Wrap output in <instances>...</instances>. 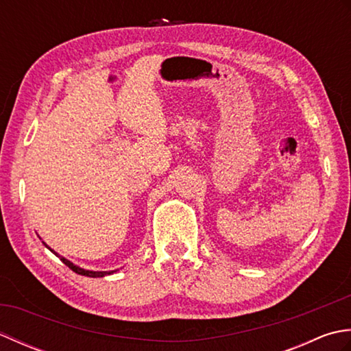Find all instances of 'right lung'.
<instances>
[{
	"label": "right lung",
	"mask_w": 351,
	"mask_h": 351,
	"mask_svg": "<svg viewBox=\"0 0 351 351\" xmlns=\"http://www.w3.org/2000/svg\"><path fill=\"white\" fill-rule=\"evenodd\" d=\"M47 245V244H45ZM48 247V245H47ZM49 249V247H48ZM51 250V249H49ZM51 252H54V250H51ZM56 253V252H54ZM57 255V253H56ZM58 256V255H57ZM62 261H63V264L64 265H68L72 271H75L77 274H81V276H88V278H104V276H107V274H111L113 271H90V270H84V268H80V267H77V265H73L71 261H68V259H64V258H60Z\"/></svg>",
	"instance_id": "1"
}]
</instances>
